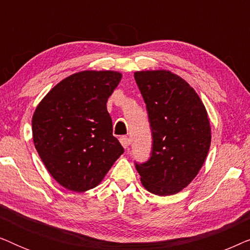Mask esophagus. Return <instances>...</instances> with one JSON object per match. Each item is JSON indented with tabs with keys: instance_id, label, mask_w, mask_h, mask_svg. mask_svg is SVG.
Masks as SVG:
<instances>
[{
	"instance_id": "esophagus-1",
	"label": "esophagus",
	"mask_w": 250,
	"mask_h": 250,
	"mask_svg": "<svg viewBox=\"0 0 250 250\" xmlns=\"http://www.w3.org/2000/svg\"><path fill=\"white\" fill-rule=\"evenodd\" d=\"M119 141H121L122 146H124L125 149L128 148V146H129V140H128L127 136H121V139H119Z\"/></svg>"
}]
</instances>
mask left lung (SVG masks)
<instances>
[{"instance_id":"left-lung-1","label":"left lung","mask_w":250,"mask_h":250,"mask_svg":"<svg viewBox=\"0 0 250 250\" xmlns=\"http://www.w3.org/2000/svg\"><path fill=\"white\" fill-rule=\"evenodd\" d=\"M152 132L148 162L135 163L142 186L158 196L180 192L197 176L210 146V124L199 95L168 70L135 71Z\"/></svg>"}]
</instances>
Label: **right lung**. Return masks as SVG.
Returning a JSON list of instances; mask_svg holds the SVG:
<instances>
[{
	"mask_svg": "<svg viewBox=\"0 0 250 250\" xmlns=\"http://www.w3.org/2000/svg\"><path fill=\"white\" fill-rule=\"evenodd\" d=\"M121 80L118 71H80L58 83L36 107L34 145L53 179L68 190L93 189L124 152L107 110Z\"/></svg>",
	"mask_w": 250,
	"mask_h": 250,
	"instance_id": "add662e5",
	"label": "right lung"
}]
</instances>
